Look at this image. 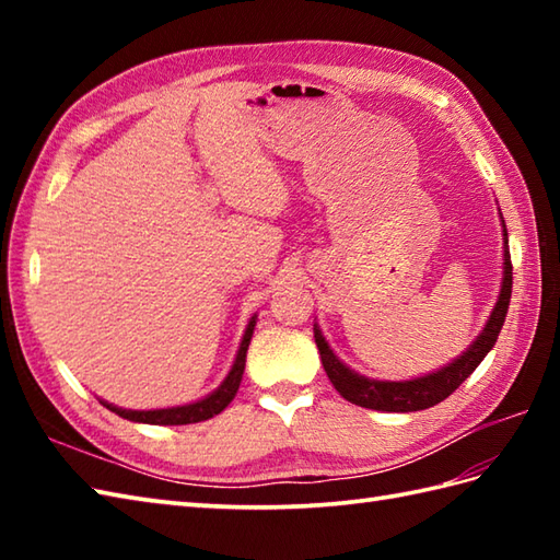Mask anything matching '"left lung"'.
I'll return each instance as SVG.
<instances>
[{
  "instance_id": "8db88e82",
  "label": "left lung",
  "mask_w": 560,
  "mask_h": 560,
  "mask_svg": "<svg viewBox=\"0 0 560 560\" xmlns=\"http://www.w3.org/2000/svg\"><path fill=\"white\" fill-rule=\"evenodd\" d=\"M510 293H513V261H510L508 231L503 223L501 295H498V303L493 307L489 323H486V327L481 329V335L477 337V341H471V347L464 351L459 359L447 363L445 368H440V371H435V373H428L423 377H413V380H404V383L371 380V377L351 371L349 365H343L335 355V351L329 349V343L325 341L323 331H319V327L315 325V343L319 349V359H323L329 383L335 385V389L343 399L351 404H359V407H365V409L399 411V413L431 409V407H435V404L447 399L452 392H455L464 383V380L477 371V365L486 359V353L493 349V343H495L498 335H501L503 323H505Z\"/></svg>"
}]
</instances>
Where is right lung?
I'll list each match as a JSON object with an SVG mask.
<instances>
[{
    "label": "right lung",
    "mask_w": 560,
    "mask_h": 560,
    "mask_svg": "<svg viewBox=\"0 0 560 560\" xmlns=\"http://www.w3.org/2000/svg\"><path fill=\"white\" fill-rule=\"evenodd\" d=\"M257 317V315H255ZM255 317L249 319V325L243 335L241 341V349H237V355L233 361L231 373L225 375V380L221 383V387H217L207 395L205 399L192 401V404H185V407H171V409H151V411H132V409H120L115 407V404L103 401L101 404L105 409L115 411L117 416H122L127 421H137V423H153V425H185V423H199V421H207L211 416L221 413L229 404L233 401L237 387H241V380L245 373V355H247V347H249V339H253V329H255Z\"/></svg>",
    "instance_id": "obj_1"
}]
</instances>
